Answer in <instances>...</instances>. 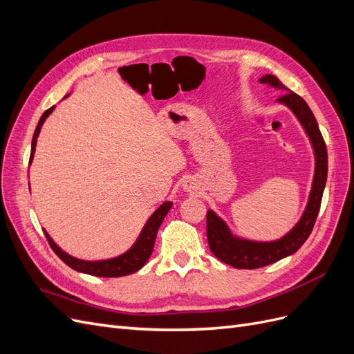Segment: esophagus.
<instances>
[{
	"instance_id": "esophagus-1",
	"label": "esophagus",
	"mask_w": 354,
	"mask_h": 354,
	"mask_svg": "<svg viewBox=\"0 0 354 354\" xmlns=\"http://www.w3.org/2000/svg\"><path fill=\"white\" fill-rule=\"evenodd\" d=\"M183 187L187 190V192H190V190H194V186H192V181H186V183L183 185Z\"/></svg>"
}]
</instances>
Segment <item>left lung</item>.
Instances as JSON below:
<instances>
[{"instance_id":"8db88e82","label":"left lung","mask_w":354,"mask_h":354,"mask_svg":"<svg viewBox=\"0 0 354 354\" xmlns=\"http://www.w3.org/2000/svg\"><path fill=\"white\" fill-rule=\"evenodd\" d=\"M270 88L283 93L276 103H281L294 113L299 125L303 127L306 136L315 155V173L312 180L308 199L301 217L295 226L286 232L282 238L274 241H254L233 233L227 223L218 217L212 209L207 212V238L211 252L223 263L234 269H259L279 261L285 257L297 252L307 241L317 218L320 202L328 177V152L324 137L320 134L319 125L308 104L298 94L286 88L279 78L272 73H266L259 80Z\"/></svg>"}]
</instances>
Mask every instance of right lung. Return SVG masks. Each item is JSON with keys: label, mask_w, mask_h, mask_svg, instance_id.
<instances>
[{"label": "right lung", "mask_w": 354, "mask_h": 354, "mask_svg": "<svg viewBox=\"0 0 354 354\" xmlns=\"http://www.w3.org/2000/svg\"><path fill=\"white\" fill-rule=\"evenodd\" d=\"M68 95L69 94H66L63 99H66ZM55 108H56V106H51V108L42 113V116L39 118L38 125L35 128L34 137H32L29 164L32 162V160H34L37 138L39 136L41 127H42V124L46 122V120L50 116V113L55 111ZM171 207H173V202H171V201L160 203V205L153 211L152 216L147 218L140 234H138V238L131 245V248H128L125 252L116 255V257H112V259H106V260H81V259H77V257H73V255L68 254L66 251H63L60 246L55 241H53V238L46 230H44V233H46V238H47V241L51 246V250L55 251L59 259L65 264H68L71 269L77 270L80 273L97 276V277L128 276V274H131L137 270H140L142 267L146 264V261L149 260V257H151V254L153 251L156 232H158L160 224H162V221L168 214V211L171 209Z\"/></svg>", "instance_id": "add662e5"}]
</instances>
